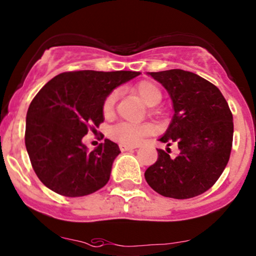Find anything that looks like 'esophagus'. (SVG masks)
<instances>
[{
  "label": "esophagus",
  "instance_id": "obj_1",
  "mask_svg": "<svg viewBox=\"0 0 256 256\" xmlns=\"http://www.w3.org/2000/svg\"><path fill=\"white\" fill-rule=\"evenodd\" d=\"M119 147H120V150H135L136 148V146H134V144H119Z\"/></svg>",
  "mask_w": 256,
  "mask_h": 256
}]
</instances>
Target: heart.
I'll use <instances>...</instances> for the list:
<instances>
[{
  "instance_id": "heart-1",
  "label": "heart",
  "mask_w": 256,
  "mask_h": 256,
  "mask_svg": "<svg viewBox=\"0 0 256 256\" xmlns=\"http://www.w3.org/2000/svg\"><path fill=\"white\" fill-rule=\"evenodd\" d=\"M136 93L138 94L140 98L148 106H157L162 99V92L160 87L154 83L148 82V80H142L135 86ZM119 96V90H112L104 99L103 103V112L106 115L112 114L114 110L115 103ZM153 132V126L150 124H132L121 121V122L115 124L112 126L109 131V135L115 141L121 142L126 144H135L142 137L150 135Z\"/></svg>"
}]
</instances>
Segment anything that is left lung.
I'll list each match as a JSON object with an SVG mask.
<instances>
[{
	"mask_svg": "<svg viewBox=\"0 0 256 256\" xmlns=\"http://www.w3.org/2000/svg\"><path fill=\"white\" fill-rule=\"evenodd\" d=\"M162 83L174 106V116L160 141L178 144L179 154L158 150L144 178L166 198L201 195L218 180L230 160L233 115L220 90L211 82L184 70L150 72Z\"/></svg>",
	"mask_w": 256,
	"mask_h": 256,
	"instance_id": "obj_1",
	"label": "left lung"
}]
</instances>
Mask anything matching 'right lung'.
I'll return each mask as SVG.
<instances>
[{"mask_svg": "<svg viewBox=\"0 0 256 256\" xmlns=\"http://www.w3.org/2000/svg\"><path fill=\"white\" fill-rule=\"evenodd\" d=\"M134 71H70L58 74L29 106L26 147L40 182L67 198L96 192L109 182L120 153L110 140L92 152L82 144L104 121L103 103L118 86L138 76Z\"/></svg>", "mask_w": 256, "mask_h": 256, "instance_id": "add662e5", "label": "right lung"}]
</instances>
